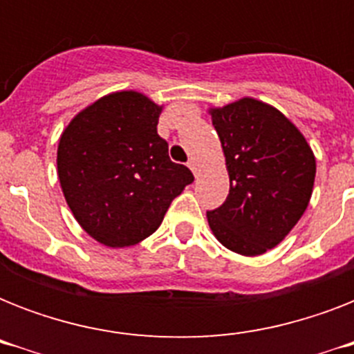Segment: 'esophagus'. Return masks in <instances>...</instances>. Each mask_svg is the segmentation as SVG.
<instances>
[{
	"instance_id": "esophagus-1",
	"label": "esophagus",
	"mask_w": 354,
	"mask_h": 354,
	"mask_svg": "<svg viewBox=\"0 0 354 354\" xmlns=\"http://www.w3.org/2000/svg\"><path fill=\"white\" fill-rule=\"evenodd\" d=\"M187 167H189V169H191V171H193L194 176H196V171H198V165H196V160H193V158H191V160L187 161Z\"/></svg>"
}]
</instances>
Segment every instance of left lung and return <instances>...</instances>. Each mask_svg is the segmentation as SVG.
Instances as JSON below:
<instances>
[{
  "mask_svg": "<svg viewBox=\"0 0 354 354\" xmlns=\"http://www.w3.org/2000/svg\"><path fill=\"white\" fill-rule=\"evenodd\" d=\"M211 121L226 156L230 194L207 211L209 227L227 250L261 255L307 209L316 176L313 150L279 110L250 97L211 110Z\"/></svg>",
  "mask_w": 354,
  "mask_h": 354,
  "instance_id": "obj_1",
  "label": "left lung"
}]
</instances>
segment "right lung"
<instances>
[{"label":"right lung","instance_id":"add662e5","mask_svg":"<svg viewBox=\"0 0 354 354\" xmlns=\"http://www.w3.org/2000/svg\"><path fill=\"white\" fill-rule=\"evenodd\" d=\"M161 108L138 91L93 102L64 130L58 178L69 209L104 246L138 244L160 227L193 172L158 136Z\"/></svg>","mask_w":354,"mask_h":354}]
</instances>
